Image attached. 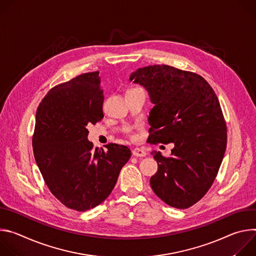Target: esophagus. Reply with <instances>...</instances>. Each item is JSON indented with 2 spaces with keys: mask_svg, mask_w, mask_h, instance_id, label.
<instances>
[{
  "mask_svg": "<svg viewBox=\"0 0 256 256\" xmlns=\"http://www.w3.org/2000/svg\"><path fill=\"white\" fill-rule=\"evenodd\" d=\"M132 155L134 157H144L146 155H147V153H146V151H144L142 149L136 148V149L132 150Z\"/></svg>",
  "mask_w": 256,
  "mask_h": 256,
  "instance_id": "esophagus-1",
  "label": "esophagus"
}]
</instances>
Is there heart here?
Here are the masks:
<instances>
[{"mask_svg":"<svg viewBox=\"0 0 256 256\" xmlns=\"http://www.w3.org/2000/svg\"><path fill=\"white\" fill-rule=\"evenodd\" d=\"M124 134H126V136H128L130 138H134V132L132 128H126V130H124Z\"/></svg>","mask_w":256,"mask_h":256,"instance_id":"1","label":"heart"}]
</instances>
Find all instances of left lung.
<instances>
[{
	"instance_id": "8db88e82",
	"label": "left lung",
	"mask_w": 256,
	"mask_h": 256,
	"mask_svg": "<svg viewBox=\"0 0 256 256\" xmlns=\"http://www.w3.org/2000/svg\"><path fill=\"white\" fill-rule=\"evenodd\" d=\"M146 87L155 104L148 142H174L171 156L152 152L158 171L153 192L168 206L188 208L216 179L227 146V126L210 85L196 72L167 64L136 70L130 78Z\"/></svg>"
}]
</instances>
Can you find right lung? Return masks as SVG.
Returning <instances> with one entry per match:
<instances>
[{"instance_id": "1", "label": "right lung", "mask_w": 256, "mask_h": 256, "mask_svg": "<svg viewBox=\"0 0 256 256\" xmlns=\"http://www.w3.org/2000/svg\"><path fill=\"white\" fill-rule=\"evenodd\" d=\"M99 72L81 74L52 88L38 107L33 154L50 192L66 208L85 212L112 194L122 166L130 158L124 144L94 149L87 124L104 114Z\"/></svg>"}]
</instances>
